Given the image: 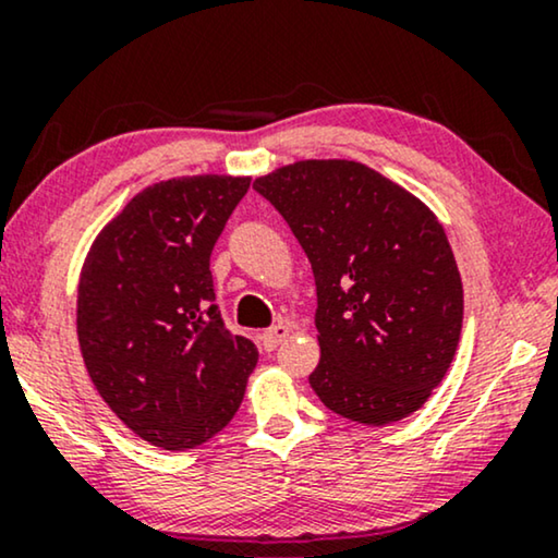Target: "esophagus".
I'll list each match as a JSON object with an SVG mask.
<instances>
[{"label":"esophagus","mask_w":558,"mask_h":558,"mask_svg":"<svg viewBox=\"0 0 558 558\" xmlns=\"http://www.w3.org/2000/svg\"><path fill=\"white\" fill-rule=\"evenodd\" d=\"M287 338H289V325L277 323V325L269 327V330L262 335V342H264L266 350H274L281 340H287Z\"/></svg>","instance_id":"1"}]
</instances>
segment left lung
I'll use <instances>...</instances> for the list:
<instances>
[{
	"mask_svg": "<svg viewBox=\"0 0 558 558\" xmlns=\"http://www.w3.org/2000/svg\"><path fill=\"white\" fill-rule=\"evenodd\" d=\"M254 190L292 228L317 284L310 386L335 414L384 426L441 384L462 330V279L445 228L371 167L307 159Z\"/></svg>",
	"mask_w": 558,
	"mask_h": 558,
	"instance_id": "1",
	"label": "left lung"
}]
</instances>
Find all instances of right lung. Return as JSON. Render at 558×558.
<instances>
[{"label":"right lung","instance_id":"right-lung-1","mask_svg":"<svg viewBox=\"0 0 558 558\" xmlns=\"http://www.w3.org/2000/svg\"><path fill=\"white\" fill-rule=\"evenodd\" d=\"M248 178L157 182L126 203L88 251L78 342L113 414L149 445L193 449L239 411L258 350L228 330L210 254Z\"/></svg>","mask_w":558,"mask_h":558}]
</instances>
